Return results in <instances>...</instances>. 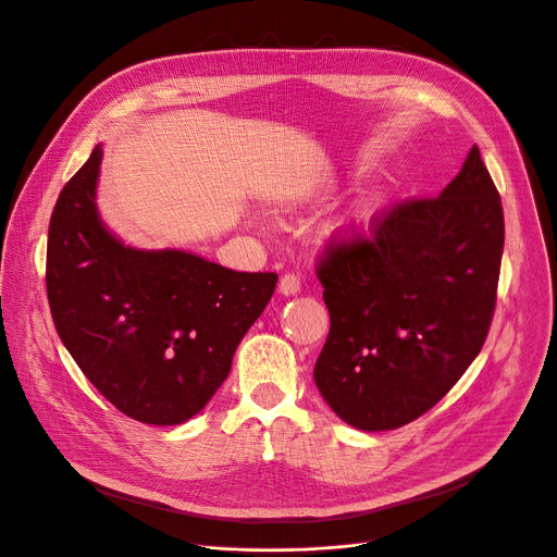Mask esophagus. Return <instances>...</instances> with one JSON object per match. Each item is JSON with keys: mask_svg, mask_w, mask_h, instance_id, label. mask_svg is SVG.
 I'll list each match as a JSON object with an SVG mask.
<instances>
[{"mask_svg": "<svg viewBox=\"0 0 557 557\" xmlns=\"http://www.w3.org/2000/svg\"><path fill=\"white\" fill-rule=\"evenodd\" d=\"M299 286H301V282L295 273H284L280 277V293L282 295H295V293H299Z\"/></svg>", "mask_w": 557, "mask_h": 557, "instance_id": "34e87169", "label": "esophagus"}]
</instances>
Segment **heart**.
Here are the masks:
<instances>
[{
    "mask_svg": "<svg viewBox=\"0 0 557 557\" xmlns=\"http://www.w3.org/2000/svg\"><path fill=\"white\" fill-rule=\"evenodd\" d=\"M369 218H371L369 213L352 215V218L339 222V224L335 226V233H337L342 239H356V237H360V235L367 233V228H369Z\"/></svg>",
    "mask_w": 557,
    "mask_h": 557,
    "instance_id": "b5f03b06",
    "label": "heart"
}]
</instances>
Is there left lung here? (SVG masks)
<instances>
[{
	"label": "left lung",
	"mask_w": 557,
	"mask_h": 557,
	"mask_svg": "<svg viewBox=\"0 0 557 557\" xmlns=\"http://www.w3.org/2000/svg\"><path fill=\"white\" fill-rule=\"evenodd\" d=\"M502 248V201L478 146L437 197L326 244L315 271L331 331L313 377L346 424H409L465 375L488 335Z\"/></svg>",
	"instance_id": "1"
}]
</instances>
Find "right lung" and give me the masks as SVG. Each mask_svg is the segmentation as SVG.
<instances>
[{
    "mask_svg": "<svg viewBox=\"0 0 557 557\" xmlns=\"http://www.w3.org/2000/svg\"><path fill=\"white\" fill-rule=\"evenodd\" d=\"M99 164L97 144L50 215V313L82 373L117 411L144 424H182L226 380L277 273H237L186 250L124 246L95 207Z\"/></svg>",
    "mask_w": 557,
    "mask_h": 557,
    "instance_id": "add662e5",
    "label": "right lung"
}]
</instances>
